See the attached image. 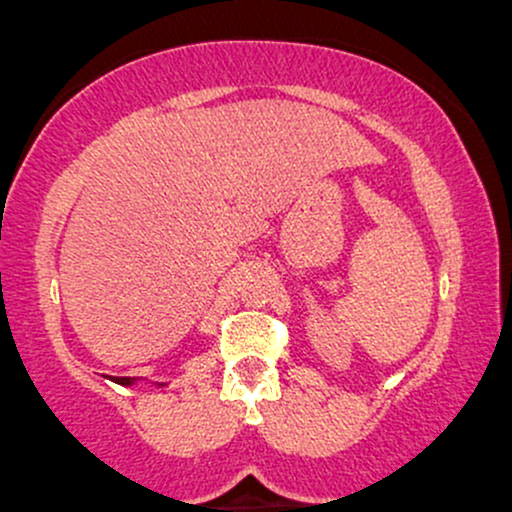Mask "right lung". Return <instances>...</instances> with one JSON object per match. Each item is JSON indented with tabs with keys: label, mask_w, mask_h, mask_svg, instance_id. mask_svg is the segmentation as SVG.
I'll list each match as a JSON object with an SVG mask.
<instances>
[{
	"label": "right lung",
	"mask_w": 512,
	"mask_h": 512,
	"mask_svg": "<svg viewBox=\"0 0 512 512\" xmlns=\"http://www.w3.org/2000/svg\"><path fill=\"white\" fill-rule=\"evenodd\" d=\"M110 380H113V383H117V385H134V383H137V378H110ZM156 385L163 387L166 383H156Z\"/></svg>",
	"instance_id": "add662e5"
}]
</instances>
